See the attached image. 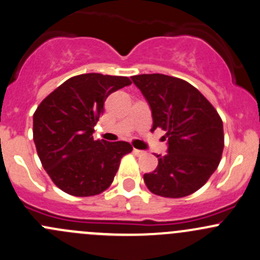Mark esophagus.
<instances>
[{
    "mask_svg": "<svg viewBox=\"0 0 260 260\" xmlns=\"http://www.w3.org/2000/svg\"><path fill=\"white\" fill-rule=\"evenodd\" d=\"M133 152H135L136 154H137V156H145L146 154V152L145 151H141V149H133Z\"/></svg>",
    "mask_w": 260,
    "mask_h": 260,
    "instance_id": "esophagus-1",
    "label": "esophagus"
}]
</instances>
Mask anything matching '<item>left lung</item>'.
<instances>
[{
    "instance_id": "1",
    "label": "left lung",
    "mask_w": 260,
    "mask_h": 260,
    "mask_svg": "<svg viewBox=\"0 0 260 260\" xmlns=\"http://www.w3.org/2000/svg\"><path fill=\"white\" fill-rule=\"evenodd\" d=\"M148 102L152 129L169 140L167 154L143 180L154 195L179 199L203 187L217 169L224 149L222 120L216 109L186 80L164 74L132 77Z\"/></svg>"
}]
</instances>
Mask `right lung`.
Instances as JSON below:
<instances>
[{"instance_id":"1","label":"right lung","mask_w":260,"mask_h":260,"mask_svg":"<svg viewBox=\"0 0 260 260\" xmlns=\"http://www.w3.org/2000/svg\"><path fill=\"white\" fill-rule=\"evenodd\" d=\"M129 78L89 73L73 77L49 94L34 113V142L52 182L73 196H94L113 182L120 158L132 152L124 141L93 138L109 94Z\"/></svg>"}]
</instances>
